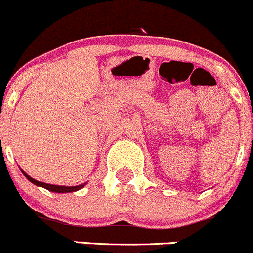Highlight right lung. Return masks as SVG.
Returning <instances> with one entry per match:
<instances>
[{
  "label": "right lung",
  "instance_id": "right-lung-1",
  "mask_svg": "<svg viewBox=\"0 0 253 253\" xmlns=\"http://www.w3.org/2000/svg\"><path fill=\"white\" fill-rule=\"evenodd\" d=\"M23 172V171H22ZM24 176L27 177V178L29 179V181L32 182V183H34L36 186H39V187H42V188L47 189V191L50 192H56V193H67V192H75V191H79V189H81L82 187L84 186V184H80V186H75V187H65V186H54V184H47V183H44V182H39L37 181V179L32 178V177H29L28 174L24 173Z\"/></svg>",
  "mask_w": 253,
  "mask_h": 253
}]
</instances>
